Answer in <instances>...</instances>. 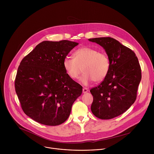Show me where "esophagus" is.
<instances>
[{
    "instance_id": "esophagus-1",
    "label": "esophagus",
    "mask_w": 154,
    "mask_h": 154,
    "mask_svg": "<svg viewBox=\"0 0 154 154\" xmlns=\"http://www.w3.org/2000/svg\"><path fill=\"white\" fill-rule=\"evenodd\" d=\"M88 91V90L87 88H83V93H86Z\"/></svg>"
}]
</instances>
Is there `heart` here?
<instances>
[{
    "label": "heart",
    "instance_id": "b5f03b06",
    "mask_svg": "<svg viewBox=\"0 0 154 154\" xmlns=\"http://www.w3.org/2000/svg\"><path fill=\"white\" fill-rule=\"evenodd\" d=\"M63 68L68 76L72 80L78 78L82 70L83 72L80 80L84 85L92 81L100 82L107 76L110 61L107 54L90 47H82L74 53V58L66 57Z\"/></svg>",
    "mask_w": 154,
    "mask_h": 154
}]
</instances>
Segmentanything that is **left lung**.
Wrapping results in <instances>:
<instances>
[{
	"label": "left lung",
	"instance_id": "1",
	"mask_svg": "<svg viewBox=\"0 0 154 154\" xmlns=\"http://www.w3.org/2000/svg\"><path fill=\"white\" fill-rule=\"evenodd\" d=\"M105 49L110 61L106 78L91 89L93 102L91 112L101 119L117 117L131 106L137 96L141 69L135 52L110 37L88 39Z\"/></svg>",
	"mask_w": 154,
	"mask_h": 154
}]
</instances>
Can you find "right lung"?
I'll return each instance as SVG.
<instances>
[{
    "label": "right lung",
    "instance_id": "1",
    "mask_svg": "<svg viewBox=\"0 0 154 154\" xmlns=\"http://www.w3.org/2000/svg\"><path fill=\"white\" fill-rule=\"evenodd\" d=\"M79 43L68 40L45 41L20 63L14 86L26 115L46 125H58L67 120L82 86L71 79L63 60Z\"/></svg>",
    "mask_w": 154,
    "mask_h": 154
}]
</instances>
